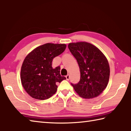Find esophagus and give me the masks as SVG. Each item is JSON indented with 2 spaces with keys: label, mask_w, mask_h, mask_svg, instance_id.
Masks as SVG:
<instances>
[{
  "label": "esophagus",
  "mask_w": 131,
  "mask_h": 131,
  "mask_svg": "<svg viewBox=\"0 0 131 131\" xmlns=\"http://www.w3.org/2000/svg\"><path fill=\"white\" fill-rule=\"evenodd\" d=\"M66 79L67 80V81H68V80L70 79V75L69 74H68V75H67L66 76Z\"/></svg>",
  "instance_id": "obj_1"
}]
</instances>
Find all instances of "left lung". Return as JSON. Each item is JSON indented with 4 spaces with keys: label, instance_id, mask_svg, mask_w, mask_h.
<instances>
[{
    "label": "left lung",
    "instance_id": "8db88e82",
    "mask_svg": "<svg viewBox=\"0 0 131 131\" xmlns=\"http://www.w3.org/2000/svg\"><path fill=\"white\" fill-rule=\"evenodd\" d=\"M68 49L78 64L81 79L71 83L75 91L84 98L97 97L106 88L110 76L107 60L94 45L86 42L70 43Z\"/></svg>",
    "mask_w": 131,
    "mask_h": 131
}]
</instances>
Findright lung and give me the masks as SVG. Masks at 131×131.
<instances>
[{
    "label": "right lung",
    "instance_id": "right-lung-1",
    "mask_svg": "<svg viewBox=\"0 0 131 131\" xmlns=\"http://www.w3.org/2000/svg\"><path fill=\"white\" fill-rule=\"evenodd\" d=\"M66 48V44L47 43L36 48L25 59L20 79L25 91L32 98L48 99L56 92V83L66 79L60 74V66L52 67L53 59Z\"/></svg>",
    "mask_w": 131,
    "mask_h": 131
}]
</instances>
